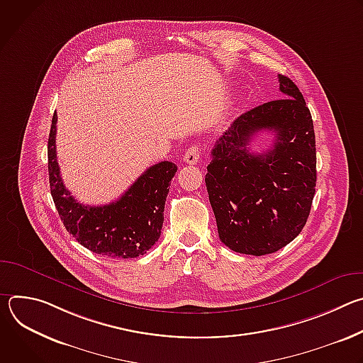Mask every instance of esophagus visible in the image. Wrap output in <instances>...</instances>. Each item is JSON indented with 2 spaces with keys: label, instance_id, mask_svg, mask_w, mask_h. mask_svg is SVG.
Here are the masks:
<instances>
[{
  "label": "esophagus",
  "instance_id": "34e87169",
  "mask_svg": "<svg viewBox=\"0 0 363 363\" xmlns=\"http://www.w3.org/2000/svg\"><path fill=\"white\" fill-rule=\"evenodd\" d=\"M201 160V149L198 146H191L185 150L182 161L188 165H195Z\"/></svg>",
  "mask_w": 363,
  "mask_h": 363
}]
</instances>
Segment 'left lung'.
<instances>
[{
    "mask_svg": "<svg viewBox=\"0 0 363 363\" xmlns=\"http://www.w3.org/2000/svg\"><path fill=\"white\" fill-rule=\"evenodd\" d=\"M283 99L238 116L216 142L205 185L220 240L250 255L276 252L303 230L316 192V140L312 115L298 87L279 74ZM277 135L272 149L252 154L258 131Z\"/></svg>",
    "mask_w": 363,
    "mask_h": 363,
    "instance_id": "8db88e82",
    "label": "left lung"
}]
</instances>
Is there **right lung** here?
I'll list each match as a JSON object with an SVG mask.
<instances>
[{"label": "right lung", "instance_id": "add662e5", "mask_svg": "<svg viewBox=\"0 0 363 363\" xmlns=\"http://www.w3.org/2000/svg\"><path fill=\"white\" fill-rule=\"evenodd\" d=\"M55 112L48 135L50 191L66 230L87 250L112 258H135L161 237L165 201L177 165L168 161L147 168L115 202L90 206L66 189L56 153Z\"/></svg>", "mask_w": 363, "mask_h": 363}]
</instances>
